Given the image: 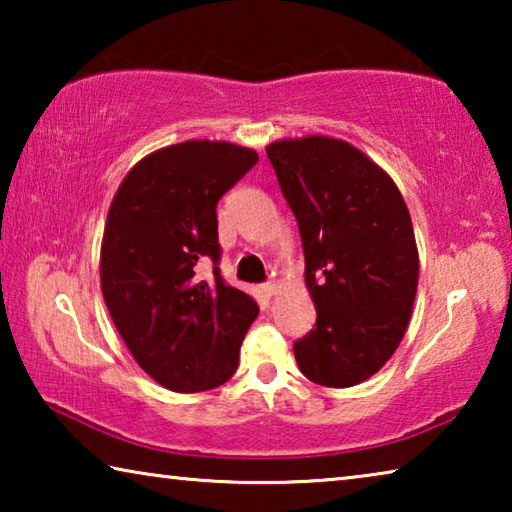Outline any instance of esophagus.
<instances>
[{
    "label": "esophagus",
    "mask_w": 512,
    "mask_h": 512,
    "mask_svg": "<svg viewBox=\"0 0 512 512\" xmlns=\"http://www.w3.org/2000/svg\"><path fill=\"white\" fill-rule=\"evenodd\" d=\"M264 291H266V296H275V293H277V284H275V282H266V284H264Z\"/></svg>",
    "instance_id": "34e87169"
}]
</instances>
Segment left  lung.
Listing matches in <instances>:
<instances>
[{"label":"left lung","mask_w":512,"mask_h":512,"mask_svg":"<svg viewBox=\"0 0 512 512\" xmlns=\"http://www.w3.org/2000/svg\"><path fill=\"white\" fill-rule=\"evenodd\" d=\"M296 214L316 327L293 343L320 386L361 384L393 357L418 291L413 223L393 178L343 140L309 135L266 146Z\"/></svg>","instance_id":"obj_1"}]
</instances>
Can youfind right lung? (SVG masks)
Here are the masks:
<instances>
[{"instance_id": "right-lung-1", "label": "right lung", "mask_w": 512, "mask_h": 512, "mask_svg": "<svg viewBox=\"0 0 512 512\" xmlns=\"http://www.w3.org/2000/svg\"><path fill=\"white\" fill-rule=\"evenodd\" d=\"M259 155L189 140L146 155L121 180L101 241V291L117 332L146 375L176 393L210 391L239 366L259 314L219 271L216 203ZM212 258L213 277L197 266Z\"/></svg>"}]
</instances>
